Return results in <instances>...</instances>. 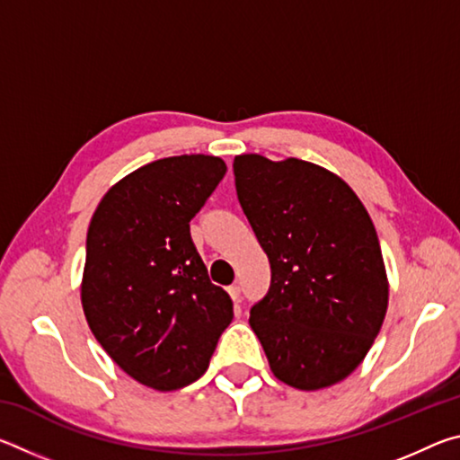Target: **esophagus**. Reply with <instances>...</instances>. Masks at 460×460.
Instances as JSON below:
<instances>
[{
    "label": "esophagus",
    "mask_w": 460,
    "mask_h": 460,
    "mask_svg": "<svg viewBox=\"0 0 460 460\" xmlns=\"http://www.w3.org/2000/svg\"><path fill=\"white\" fill-rule=\"evenodd\" d=\"M227 292H229V296H231V300L235 302V305H239V294H241L239 286H229V288H227Z\"/></svg>",
    "instance_id": "34e87169"
}]
</instances>
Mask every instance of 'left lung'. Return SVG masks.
<instances>
[{
	"label": "left lung",
	"instance_id": "obj_1",
	"mask_svg": "<svg viewBox=\"0 0 460 460\" xmlns=\"http://www.w3.org/2000/svg\"><path fill=\"white\" fill-rule=\"evenodd\" d=\"M237 199L266 252L271 284L249 313L274 376L302 392L359 367L387 313L373 221L341 176L313 162L233 160Z\"/></svg>",
	"mask_w": 460,
	"mask_h": 460
}]
</instances>
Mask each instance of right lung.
<instances>
[{
    "label": "right lung",
    "mask_w": 460,
    "mask_h": 460,
    "mask_svg": "<svg viewBox=\"0 0 460 460\" xmlns=\"http://www.w3.org/2000/svg\"><path fill=\"white\" fill-rule=\"evenodd\" d=\"M225 170L205 154L150 162L115 182L89 223L84 318L105 353L158 392L197 381L233 321L229 294L208 279L189 225Z\"/></svg>",
    "instance_id": "right-lung-1"
}]
</instances>
